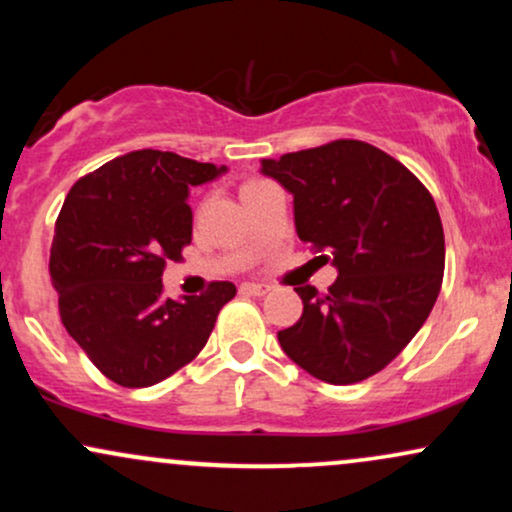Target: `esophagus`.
<instances>
[{
	"label": "esophagus",
	"mask_w": 512,
	"mask_h": 512,
	"mask_svg": "<svg viewBox=\"0 0 512 512\" xmlns=\"http://www.w3.org/2000/svg\"><path fill=\"white\" fill-rule=\"evenodd\" d=\"M240 291L248 293V296H267L272 291V286L264 284V281H248V284L240 286Z\"/></svg>",
	"instance_id": "esophagus-1"
}]
</instances>
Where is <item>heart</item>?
Instances as JSON below:
<instances>
[{
	"label": "heart",
	"instance_id": "heart-1",
	"mask_svg": "<svg viewBox=\"0 0 512 512\" xmlns=\"http://www.w3.org/2000/svg\"><path fill=\"white\" fill-rule=\"evenodd\" d=\"M260 185H264L262 180H248V182H245V185H243V192H250V190H255V187H260Z\"/></svg>",
	"mask_w": 512,
	"mask_h": 512
}]
</instances>
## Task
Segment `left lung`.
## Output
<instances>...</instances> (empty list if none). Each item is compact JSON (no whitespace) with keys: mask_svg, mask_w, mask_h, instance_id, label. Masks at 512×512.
I'll list each match as a JSON object with an SVG mask.
<instances>
[{"mask_svg":"<svg viewBox=\"0 0 512 512\" xmlns=\"http://www.w3.org/2000/svg\"><path fill=\"white\" fill-rule=\"evenodd\" d=\"M262 173L293 195L303 243L337 267L325 296L296 286L303 315L281 349L317 380L370 378L421 330L445 269L436 202L402 163L356 139L262 158Z\"/></svg>","mask_w":512,"mask_h":512,"instance_id":"1","label":"left lung"}]
</instances>
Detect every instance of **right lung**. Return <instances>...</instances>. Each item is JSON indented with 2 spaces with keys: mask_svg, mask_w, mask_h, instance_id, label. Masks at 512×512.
Listing matches in <instances>:
<instances>
[{
  "mask_svg": "<svg viewBox=\"0 0 512 512\" xmlns=\"http://www.w3.org/2000/svg\"><path fill=\"white\" fill-rule=\"evenodd\" d=\"M226 170L142 149L81 178L64 199L50 250L62 325L113 383L149 387L187 366L236 296L231 281H214L173 301L161 281L192 240L190 187Z\"/></svg>",
  "mask_w": 512,
  "mask_h": 512,
  "instance_id": "add662e5",
  "label": "right lung"
}]
</instances>
